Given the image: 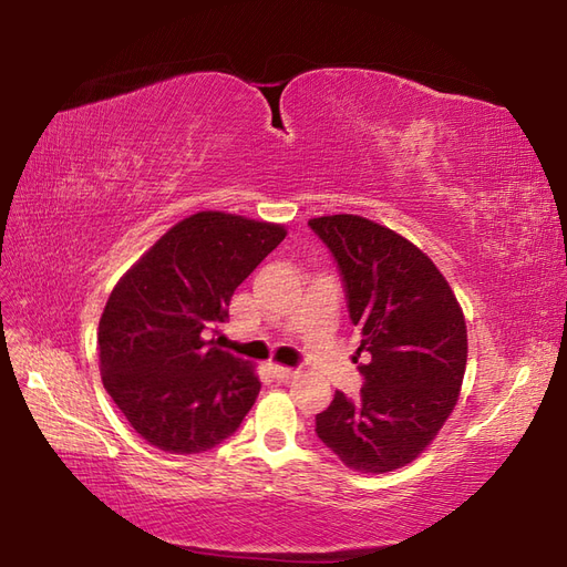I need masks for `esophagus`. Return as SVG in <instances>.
Segmentation results:
<instances>
[{"instance_id":"34e87169","label":"esophagus","mask_w":567,"mask_h":567,"mask_svg":"<svg viewBox=\"0 0 567 567\" xmlns=\"http://www.w3.org/2000/svg\"><path fill=\"white\" fill-rule=\"evenodd\" d=\"M269 371H271V375L277 381H288V379H293V375L298 373L296 369H288V367H279V364H271L269 367Z\"/></svg>"}]
</instances>
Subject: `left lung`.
I'll return each instance as SVG.
<instances>
[{
	"label": "left lung",
	"mask_w": 567,
	"mask_h": 567,
	"mask_svg": "<svg viewBox=\"0 0 567 567\" xmlns=\"http://www.w3.org/2000/svg\"><path fill=\"white\" fill-rule=\"evenodd\" d=\"M338 265L350 321L362 336V390H336L317 437L346 466L388 473L414 461L450 419L466 371L461 307L431 257L371 219H310Z\"/></svg>",
	"instance_id": "8db88e82"
}]
</instances>
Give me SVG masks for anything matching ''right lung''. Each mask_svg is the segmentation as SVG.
<instances>
[{
	"mask_svg": "<svg viewBox=\"0 0 567 567\" xmlns=\"http://www.w3.org/2000/svg\"><path fill=\"white\" fill-rule=\"evenodd\" d=\"M286 238L281 225L198 213L117 281L99 321L104 388L130 425L169 454H203L255 404L252 367L215 346L229 300Z\"/></svg>",
	"mask_w": 567,
	"mask_h": 567,
	"instance_id": "right-lung-1",
	"label": "right lung"
}]
</instances>
